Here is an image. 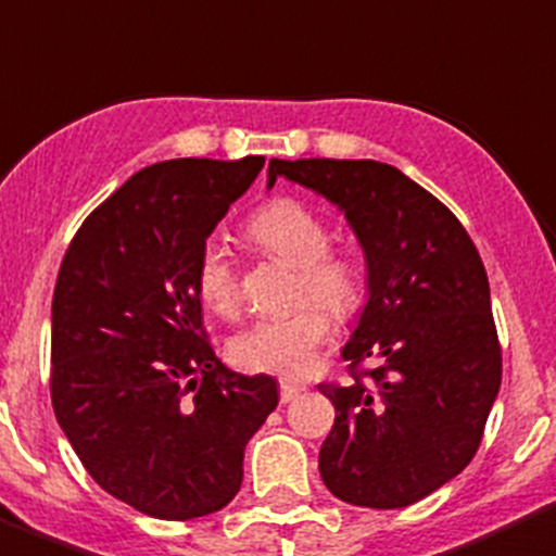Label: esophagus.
Listing matches in <instances>:
<instances>
[{"label": "esophagus", "instance_id": "1", "mask_svg": "<svg viewBox=\"0 0 556 556\" xmlns=\"http://www.w3.org/2000/svg\"><path fill=\"white\" fill-rule=\"evenodd\" d=\"M302 392H305V386L291 383V380H282V383H279V400H282V403H291V400H296Z\"/></svg>", "mask_w": 556, "mask_h": 556}]
</instances>
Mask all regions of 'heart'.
<instances>
[{
  "instance_id": "obj_1",
  "label": "heart",
  "mask_w": 556,
  "mask_h": 556,
  "mask_svg": "<svg viewBox=\"0 0 556 556\" xmlns=\"http://www.w3.org/2000/svg\"><path fill=\"white\" fill-rule=\"evenodd\" d=\"M249 238L271 257L296 268V296H311L327 311L346 316L361 299V265L355 254L330 245V231L316 210L279 195L249 218ZM195 293L215 316L238 307V268L220 240H206L195 260ZM330 338V316L302 305L285 316H265L245 325L229 341V358L249 371L299 378L316 364Z\"/></svg>"
}]
</instances>
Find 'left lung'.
Segmentation results:
<instances>
[{"instance_id":"1","label":"left lung","mask_w":556,"mask_h":556,"mask_svg":"<svg viewBox=\"0 0 556 556\" xmlns=\"http://www.w3.org/2000/svg\"><path fill=\"white\" fill-rule=\"evenodd\" d=\"M344 212L366 260V299L341 350L375 364L350 386L321 383L336 425L318 472L336 498L400 509L470 465L501 389V346L484 263L456 215L397 167L371 159H271Z\"/></svg>"}]
</instances>
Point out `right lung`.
I'll use <instances>...</instances> for the list:
<instances>
[{"mask_svg": "<svg viewBox=\"0 0 556 556\" xmlns=\"http://www.w3.org/2000/svg\"><path fill=\"white\" fill-rule=\"evenodd\" d=\"M263 156L134 173L72 238L52 296V408L109 495L159 520L224 509L277 380L226 369L195 293L201 245Z\"/></svg>", "mask_w": 556, "mask_h": 556, "instance_id": "1", "label": "right lung"}]
</instances>
